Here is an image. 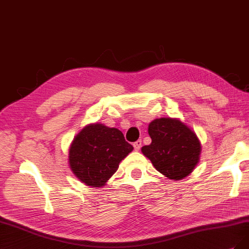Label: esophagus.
<instances>
[{
	"label": "esophagus",
	"mask_w": 249,
	"mask_h": 249,
	"mask_svg": "<svg viewBox=\"0 0 249 249\" xmlns=\"http://www.w3.org/2000/svg\"><path fill=\"white\" fill-rule=\"evenodd\" d=\"M133 146H134L135 151H140V149L142 148V141L139 140V141H136L135 142H133Z\"/></svg>",
	"instance_id": "1"
}]
</instances>
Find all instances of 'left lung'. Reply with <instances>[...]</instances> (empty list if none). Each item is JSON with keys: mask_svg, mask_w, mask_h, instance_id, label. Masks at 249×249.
Listing matches in <instances>:
<instances>
[{"mask_svg": "<svg viewBox=\"0 0 249 249\" xmlns=\"http://www.w3.org/2000/svg\"><path fill=\"white\" fill-rule=\"evenodd\" d=\"M152 142L142 148L154 167L172 180H180L195 169L201 142L196 133L177 118L155 119L149 124Z\"/></svg>", "mask_w": 249, "mask_h": 249, "instance_id": "left-lung-1", "label": "left lung"}]
</instances>
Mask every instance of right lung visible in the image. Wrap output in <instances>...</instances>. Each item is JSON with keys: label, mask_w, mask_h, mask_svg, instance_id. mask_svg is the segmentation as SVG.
<instances>
[{"label": "right lung", "mask_w": 249, "mask_h": 249, "mask_svg": "<svg viewBox=\"0 0 249 249\" xmlns=\"http://www.w3.org/2000/svg\"><path fill=\"white\" fill-rule=\"evenodd\" d=\"M133 151L123 133L104 124H88L75 136L69 150L71 172L86 186L104 187L119 164Z\"/></svg>", "instance_id": "add662e5"}]
</instances>
